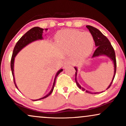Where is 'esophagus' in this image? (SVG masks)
<instances>
[{
  "label": "esophagus",
  "instance_id": "1",
  "mask_svg": "<svg viewBox=\"0 0 126 126\" xmlns=\"http://www.w3.org/2000/svg\"><path fill=\"white\" fill-rule=\"evenodd\" d=\"M71 64H72V62L70 61V60H66V61L64 62V64H63V66H64V67H65L66 66H68V65H70Z\"/></svg>",
  "mask_w": 126,
  "mask_h": 126
}]
</instances>
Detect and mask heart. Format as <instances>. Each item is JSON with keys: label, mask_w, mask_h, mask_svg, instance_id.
<instances>
[{"label": "heart", "mask_w": 126, "mask_h": 126, "mask_svg": "<svg viewBox=\"0 0 126 126\" xmlns=\"http://www.w3.org/2000/svg\"><path fill=\"white\" fill-rule=\"evenodd\" d=\"M56 39L62 47L69 50H74V57L78 60L88 57L92 52L94 44L90 33L74 30L61 32Z\"/></svg>", "instance_id": "obj_1"}]
</instances>
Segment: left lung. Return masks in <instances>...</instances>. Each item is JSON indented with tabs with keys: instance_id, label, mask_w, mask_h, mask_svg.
Returning a JSON list of instances; mask_svg holds the SVG:
<instances>
[{
	"instance_id": "obj_1",
	"label": "left lung",
	"mask_w": 126,
	"mask_h": 126,
	"mask_svg": "<svg viewBox=\"0 0 126 126\" xmlns=\"http://www.w3.org/2000/svg\"><path fill=\"white\" fill-rule=\"evenodd\" d=\"M86 27L89 30V32H91V35H92V37H93L94 40L95 44L96 47H97L96 50H95L94 53L93 55H92V57H97L98 56L100 55H106L108 57H109L111 60L114 62V73L113 76V79H112V82H111V84L108 86L107 89H108L111 86V84H112V81H113L114 77H115V73H116V66H117V63H116V59H115V51H114V48L112 46H111L110 42L108 39L104 35L102 34V32L98 30L97 28H95V27H92L90 25H86ZM75 70H76V72H77V69L75 67ZM76 72L75 73V81H76V85L80 89H81L82 91H85V92L87 93L90 94H98L96 92L95 93H92V92H90L89 91L85 90L84 88H83L80 86V85L78 83L77 80H76Z\"/></svg>"
}]
</instances>
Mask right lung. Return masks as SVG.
<instances>
[{"label":"right lung","instance_id":"right-lung-1","mask_svg":"<svg viewBox=\"0 0 126 126\" xmlns=\"http://www.w3.org/2000/svg\"><path fill=\"white\" fill-rule=\"evenodd\" d=\"M43 30H44V29L38 27H34V28H31V30H30L28 31H27V32H26L25 34L18 40V41L17 42L16 44L15 45V47H14V51H13V53H12V58H11V70H12L13 78H14V83H15V85L16 87V88H18V87H17L16 84L15 83V78H14V59H15L16 55L17 54V53H18L22 48H24L25 46H27V44H28L29 43H31V42L34 41H35V40H41V39L43 38V37H42V34H43ZM62 71H63V69H60V70H59L58 72L57 73L56 76H55L53 87H52L51 91L49 92L48 94L46 95V96H44V97L40 98V99H36V100H33V101H37V100H40V99H44V98H47V96H48L49 95L51 94L52 92H53V89H54V87L55 85V83H56V78H57V76H58L59 73H60V72H62Z\"/></svg>","mask_w":126,"mask_h":126}]
</instances>
